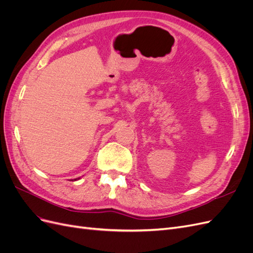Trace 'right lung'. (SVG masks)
<instances>
[{"label":"right lung","instance_id":"1","mask_svg":"<svg viewBox=\"0 0 253 253\" xmlns=\"http://www.w3.org/2000/svg\"><path fill=\"white\" fill-rule=\"evenodd\" d=\"M76 179H77V178H76ZM76 179H75V180H76ZM78 179H79V178H78Z\"/></svg>","mask_w":253,"mask_h":253}]
</instances>
